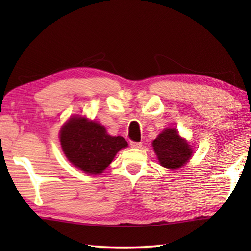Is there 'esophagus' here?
<instances>
[{
	"label": "esophagus",
	"mask_w": 251,
	"mask_h": 251,
	"mask_svg": "<svg viewBox=\"0 0 251 251\" xmlns=\"http://www.w3.org/2000/svg\"><path fill=\"white\" fill-rule=\"evenodd\" d=\"M130 146L133 148H141L143 144L141 142H130Z\"/></svg>",
	"instance_id": "34e87169"
}]
</instances>
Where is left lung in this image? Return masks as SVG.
<instances>
[{
  "instance_id": "left-lung-1",
  "label": "left lung",
  "mask_w": 251,
  "mask_h": 251,
  "mask_svg": "<svg viewBox=\"0 0 251 251\" xmlns=\"http://www.w3.org/2000/svg\"><path fill=\"white\" fill-rule=\"evenodd\" d=\"M152 147L161 166L178 169L188 163L193 156V148L181 138L175 128H166L152 141Z\"/></svg>"
}]
</instances>
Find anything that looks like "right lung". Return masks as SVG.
<instances>
[{
	"label": "right lung",
	"mask_w": 251,
	"mask_h": 251,
	"mask_svg": "<svg viewBox=\"0 0 251 251\" xmlns=\"http://www.w3.org/2000/svg\"><path fill=\"white\" fill-rule=\"evenodd\" d=\"M59 142L66 158L87 174H100L112 163L127 142L122 136H110L106 128L86 117L73 116L59 131Z\"/></svg>",
	"instance_id": "add662e5"
}]
</instances>
